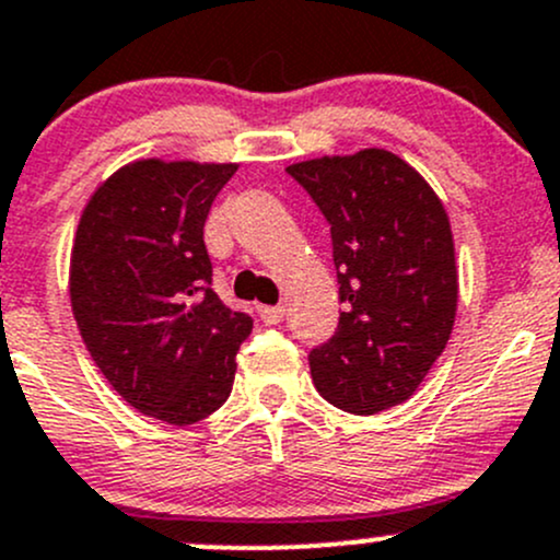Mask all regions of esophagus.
<instances>
[{"mask_svg":"<svg viewBox=\"0 0 560 560\" xmlns=\"http://www.w3.org/2000/svg\"><path fill=\"white\" fill-rule=\"evenodd\" d=\"M260 319L265 325H279V322L284 319V308H281V305H262Z\"/></svg>","mask_w":560,"mask_h":560,"instance_id":"1","label":"esophagus"}]
</instances>
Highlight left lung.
Wrapping results in <instances>:
<instances>
[{
    "instance_id": "left-lung-1",
    "label": "left lung",
    "mask_w": 560,
    "mask_h": 560,
    "mask_svg": "<svg viewBox=\"0 0 560 560\" xmlns=\"http://www.w3.org/2000/svg\"><path fill=\"white\" fill-rule=\"evenodd\" d=\"M287 174L329 225L346 305L308 364L335 408L373 416L405 402L443 354L456 319L451 222L423 176L386 150L295 163Z\"/></svg>"
}]
</instances>
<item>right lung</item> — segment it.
<instances>
[{"label": "right lung", "mask_w": 560, "mask_h": 560, "mask_svg": "<svg viewBox=\"0 0 560 560\" xmlns=\"http://www.w3.org/2000/svg\"><path fill=\"white\" fill-rule=\"evenodd\" d=\"M233 163L137 161L88 201L69 295L112 388L139 413L187 427L231 397L252 316L211 290L203 225Z\"/></svg>", "instance_id": "right-lung-1"}]
</instances>
